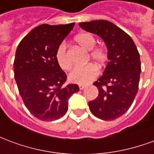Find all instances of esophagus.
I'll list each match as a JSON object with an SVG mask.
<instances>
[{"label":"esophagus","instance_id":"34e87169","mask_svg":"<svg viewBox=\"0 0 154 154\" xmlns=\"http://www.w3.org/2000/svg\"><path fill=\"white\" fill-rule=\"evenodd\" d=\"M84 88H85V86H83V85H79V89L80 90H83Z\"/></svg>","mask_w":154,"mask_h":154}]
</instances>
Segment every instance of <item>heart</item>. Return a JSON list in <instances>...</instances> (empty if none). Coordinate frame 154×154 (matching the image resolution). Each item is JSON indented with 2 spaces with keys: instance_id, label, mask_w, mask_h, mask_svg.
Segmentation results:
<instances>
[{
  "instance_id": "heart-1",
  "label": "heart",
  "mask_w": 154,
  "mask_h": 154,
  "mask_svg": "<svg viewBox=\"0 0 154 154\" xmlns=\"http://www.w3.org/2000/svg\"><path fill=\"white\" fill-rule=\"evenodd\" d=\"M75 41L89 51V57L99 67H102L108 60V51L102 45H96V38L90 32H82L75 37ZM55 58L57 63L63 71L69 70L72 67V62L68 55L67 47L64 44H61L57 47L55 53ZM98 75V69L93 64H87L82 67H74L68 75L71 82L84 85L95 79Z\"/></svg>"
}]
</instances>
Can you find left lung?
I'll return each mask as SVG.
<instances>
[{
	"mask_svg": "<svg viewBox=\"0 0 154 154\" xmlns=\"http://www.w3.org/2000/svg\"><path fill=\"white\" fill-rule=\"evenodd\" d=\"M79 25L99 35L106 44L109 62L103 75L93 83L99 94L88 106L97 118L113 120L129 110L138 92L141 72L139 51L131 37L111 22L92 20Z\"/></svg>",
	"mask_w": 154,
	"mask_h": 154,
	"instance_id": "obj_1",
	"label": "left lung"
}]
</instances>
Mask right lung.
I'll list each match as a JSON object with an SVG mask.
<instances>
[{"label": "right lung", "mask_w": 154, "mask_h": 154, "mask_svg": "<svg viewBox=\"0 0 154 154\" xmlns=\"http://www.w3.org/2000/svg\"><path fill=\"white\" fill-rule=\"evenodd\" d=\"M75 23L38 25L19 44L14 72L19 92L29 111L44 121L58 119L67 113L69 97L79 91L67 84V75L57 63L55 53Z\"/></svg>", "instance_id": "right-lung-1"}]
</instances>
